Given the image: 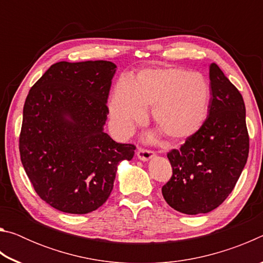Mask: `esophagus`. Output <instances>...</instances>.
I'll return each mask as SVG.
<instances>
[{
  "instance_id": "esophagus-1",
  "label": "esophagus",
  "mask_w": 263,
  "mask_h": 263,
  "mask_svg": "<svg viewBox=\"0 0 263 263\" xmlns=\"http://www.w3.org/2000/svg\"><path fill=\"white\" fill-rule=\"evenodd\" d=\"M155 155V153L153 152V151L151 149H146V148H142V147H139L137 151V157L138 159L142 160V161H147V160H149L151 158H153Z\"/></svg>"
}]
</instances>
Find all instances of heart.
I'll use <instances>...</instances> for the list:
<instances>
[{
	"label": "heart",
	"mask_w": 263,
	"mask_h": 263,
	"mask_svg": "<svg viewBox=\"0 0 263 263\" xmlns=\"http://www.w3.org/2000/svg\"><path fill=\"white\" fill-rule=\"evenodd\" d=\"M210 88L201 73L182 68H149L135 81L124 77L116 84L109 110L116 130L123 136L132 132L152 106L157 125L173 139H182L199 130L205 121Z\"/></svg>",
	"instance_id": "1"
}]
</instances>
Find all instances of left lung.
Returning <instances> with one entry per match:
<instances>
[{
    "mask_svg": "<svg viewBox=\"0 0 263 263\" xmlns=\"http://www.w3.org/2000/svg\"><path fill=\"white\" fill-rule=\"evenodd\" d=\"M210 103L203 125L167 158L173 175L164 201L185 215L215 210L228 198L247 162L249 137L240 91L218 65H210Z\"/></svg>",
    "mask_w": 263,
    "mask_h": 263,
    "instance_id": "obj_1",
    "label": "left lung"
}]
</instances>
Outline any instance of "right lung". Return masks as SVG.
I'll use <instances>...</instances> for the list:
<instances>
[{"mask_svg": "<svg viewBox=\"0 0 263 263\" xmlns=\"http://www.w3.org/2000/svg\"><path fill=\"white\" fill-rule=\"evenodd\" d=\"M115 73L111 61H60L26 97L22 164L35 193L57 210L83 215L103 205L118 163L135 155V145L103 131Z\"/></svg>", "mask_w": 263, "mask_h": 263, "instance_id": "obj_1", "label": "right lung"}]
</instances>
